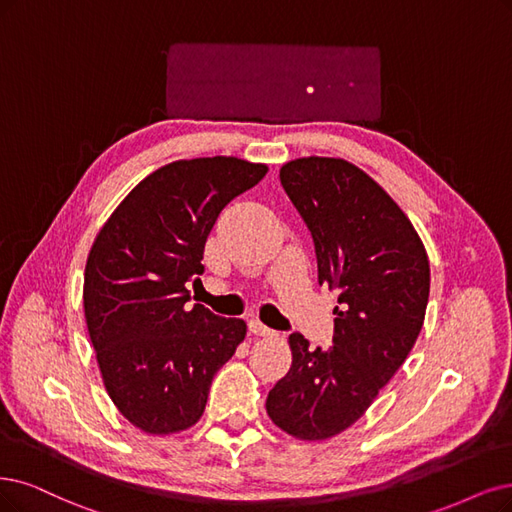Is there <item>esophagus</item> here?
Here are the masks:
<instances>
[{"mask_svg": "<svg viewBox=\"0 0 512 512\" xmlns=\"http://www.w3.org/2000/svg\"><path fill=\"white\" fill-rule=\"evenodd\" d=\"M249 331H251L253 335H259V337H268V335H274V331H272L270 327L263 325L259 318H251V320H249Z\"/></svg>", "mask_w": 512, "mask_h": 512, "instance_id": "esophagus-1", "label": "esophagus"}]
</instances>
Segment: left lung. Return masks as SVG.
<instances>
[{
	"instance_id": "obj_1",
	"label": "left lung",
	"mask_w": 512,
	"mask_h": 512,
	"mask_svg": "<svg viewBox=\"0 0 512 512\" xmlns=\"http://www.w3.org/2000/svg\"><path fill=\"white\" fill-rule=\"evenodd\" d=\"M280 183L314 240L318 285L337 291L333 346L289 335L293 363L270 390L272 422L301 441L352 426L405 363L430 293V266L411 221L361 168L299 158Z\"/></svg>"
}]
</instances>
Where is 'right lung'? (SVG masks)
Masks as SVG:
<instances>
[{
  "mask_svg": "<svg viewBox=\"0 0 512 512\" xmlns=\"http://www.w3.org/2000/svg\"><path fill=\"white\" fill-rule=\"evenodd\" d=\"M266 173V164L227 156L170 162L94 238L84 272L90 342L113 405L147 434L194 426L215 373L246 335L242 318L187 301L189 285H202L219 213Z\"/></svg>",
  "mask_w": 512,
  "mask_h": 512,
  "instance_id": "add662e5",
  "label": "right lung"
}]
</instances>
